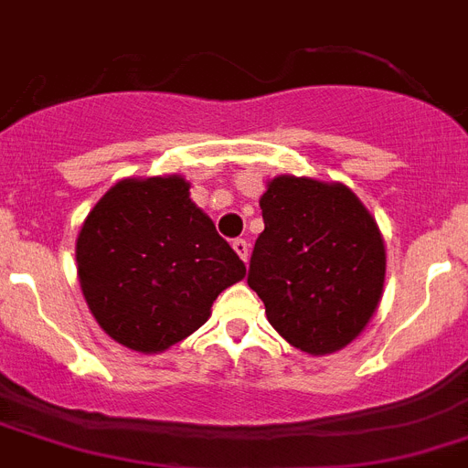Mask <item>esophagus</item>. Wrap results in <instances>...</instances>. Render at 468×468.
I'll return each mask as SVG.
<instances>
[{"mask_svg":"<svg viewBox=\"0 0 468 468\" xmlns=\"http://www.w3.org/2000/svg\"><path fill=\"white\" fill-rule=\"evenodd\" d=\"M231 246H234V250H237L239 258H241L243 262L249 261L250 246H249V241H246V239H234V241H231Z\"/></svg>","mask_w":468,"mask_h":468,"instance_id":"1","label":"esophagus"}]
</instances>
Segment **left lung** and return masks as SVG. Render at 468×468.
<instances>
[{
	"instance_id": "obj_1",
	"label": "left lung",
	"mask_w": 468,
	"mask_h": 468,
	"mask_svg": "<svg viewBox=\"0 0 468 468\" xmlns=\"http://www.w3.org/2000/svg\"><path fill=\"white\" fill-rule=\"evenodd\" d=\"M249 286L293 348L326 355L359 336L378 307L386 249L377 219L338 182L279 175L261 198Z\"/></svg>"
}]
</instances>
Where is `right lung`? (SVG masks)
Wrapping results in <instances>:
<instances>
[{
    "instance_id": "add662e5",
    "label": "right lung",
    "mask_w": 468,
    "mask_h": 468,
    "mask_svg": "<svg viewBox=\"0 0 468 468\" xmlns=\"http://www.w3.org/2000/svg\"><path fill=\"white\" fill-rule=\"evenodd\" d=\"M75 258L99 326L137 353L185 341L206 324L215 298L246 277L179 175L111 186L87 215Z\"/></svg>"
}]
</instances>
